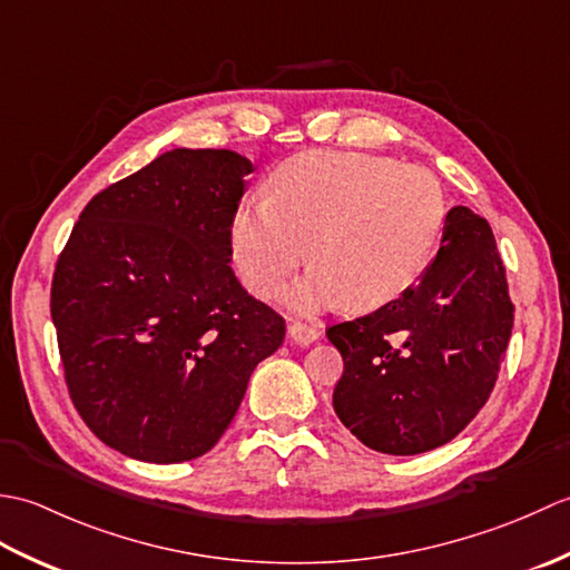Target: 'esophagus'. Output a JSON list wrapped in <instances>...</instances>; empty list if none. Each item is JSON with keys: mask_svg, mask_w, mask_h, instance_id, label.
I'll use <instances>...</instances> for the list:
<instances>
[{"mask_svg": "<svg viewBox=\"0 0 570 570\" xmlns=\"http://www.w3.org/2000/svg\"><path fill=\"white\" fill-rule=\"evenodd\" d=\"M288 337H292L296 345L306 347V345L318 341V331L313 328V325H306V323H292V325H288Z\"/></svg>", "mask_w": 570, "mask_h": 570, "instance_id": "esophagus-1", "label": "esophagus"}]
</instances>
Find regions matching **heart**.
Segmentation results:
<instances>
[{
	"instance_id": "1",
	"label": "heart",
	"mask_w": 570,
	"mask_h": 570,
	"mask_svg": "<svg viewBox=\"0 0 570 570\" xmlns=\"http://www.w3.org/2000/svg\"><path fill=\"white\" fill-rule=\"evenodd\" d=\"M443 220L445 193L426 168L308 151L278 168L272 198L242 205L229 242L252 294L276 296L308 257L313 269L286 294L288 308H380L426 269Z\"/></svg>"
}]
</instances>
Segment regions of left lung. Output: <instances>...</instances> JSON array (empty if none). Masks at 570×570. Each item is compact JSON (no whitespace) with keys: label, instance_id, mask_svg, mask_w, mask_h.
<instances>
[{"label":"left lung","instance_id":"1","mask_svg":"<svg viewBox=\"0 0 570 570\" xmlns=\"http://www.w3.org/2000/svg\"><path fill=\"white\" fill-rule=\"evenodd\" d=\"M512 323L492 229L458 205L414 286L367 316L328 328L345 362L333 392L337 419L386 455H416L453 441L490 399Z\"/></svg>","mask_w":570,"mask_h":570}]
</instances>
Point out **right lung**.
Returning a JSON list of instances; mask_svg holds the SVG:
<instances>
[{"mask_svg": "<svg viewBox=\"0 0 570 570\" xmlns=\"http://www.w3.org/2000/svg\"><path fill=\"white\" fill-rule=\"evenodd\" d=\"M252 171L229 149L166 151L85 205L60 252L51 318L68 392L119 453H208L284 341V318L229 266Z\"/></svg>", "mask_w": 570, "mask_h": 570, "instance_id": "obj_1", "label": "right lung"}]
</instances>
